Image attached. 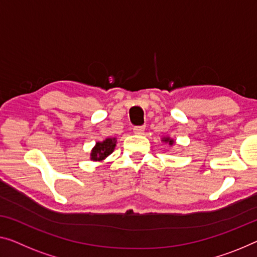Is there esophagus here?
<instances>
[{
	"label": "esophagus",
	"instance_id": "1",
	"mask_svg": "<svg viewBox=\"0 0 257 257\" xmlns=\"http://www.w3.org/2000/svg\"><path fill=\"white\" fill-rule=\"evenodd\" d=\"M144 130H145L144 125H136V127H134L133 132L134 134H136V135H142V134H144Z\"/></svg>",
	"mask_w": 257,
	"mask_h": 257
}]
</instances>
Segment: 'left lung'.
Here are the masks:
<instances>
[{
    "label": "left lung",
    "instance_id": "8db88e82",
    "mask_svg": "<svg viewBox=\"0 0 257 257\" xmlns=\"http://www.w3.org/2000/svg\"><path fill=\"white\" fill-rule=\"evenodd\" d=\"M163 142H165V143H168L170 145L174 144V141L170 139V137H163Z\"/></svg>",
    "mask_w": 257,
    "mask_h": 257
}]
</instances>
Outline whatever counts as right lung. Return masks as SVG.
<instances>
[{
	"label": "right lung",
	"mask_w": 257,
	"mask_h": 257,
	"mask_svg": "<svg viewBox=\"0 0 257 257\" xmlns=\"http://www.w3.org/2000/svg\"><path fill=\"white\" fill-rule=\"evenodd\" d=\"M115 145V139H106L102 142H97L91 151V160H93V162H102L114 151Z\"/></svg>",
	"instance_id": "1"
}]
</instances>
